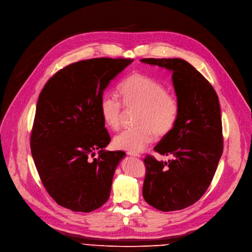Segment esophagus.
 I'll return each mask as SVG.
<instances>
[{
	"label": "esophagus",
	"mask_w": 252,
	"mask_h": 252,
	"mask_svg": "<svg viewBox=\"0 0 252 252\" xmlns=\"http://www.w3.org/2000/svg\"><path fill=\"white\" fill-rule=\"evenodd\" d=\"M127 155L131 156V157H135V158H141L140 154H136V153H131V152H127Z\"/></svg>",
	"instance_id": "obj_1"
}]
</instances>
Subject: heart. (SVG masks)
<instances>
[{
    "instance_id": "1",
    "label": "heart",
    "mask_w": 252,
    "mask_h": 252,
    "mask_svg": "<svg viewBox=\"0 0 252 252\" xmlns=\"http://www.w3.org/2000/svg\"><path fill=\"white\" fill-rule=\"evenodd\" d=\"M123 102L116 96L105 94L99 102L104 124L111 129L121 126L124 105L139 109L135 118L138 126L126 128L114 136L113 146L131 153L144 151L156 138L168 135L175 127L180 105L177 98L168 93L158 81L134 73L126 77L120 86Z\"/></svg>"
}]
</instances>
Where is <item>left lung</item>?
<instances>
[{
    "instance_id": "8db88e82",
    "label": "left lung",
    "mask_w": 252,
    "mask_h": 252,
    "mask_svg": "<svg viewBox=\"0 0 252 252\" xmlns=\"http://www.w3.org/2000/svg\"><path fill=\"white\" fill-rule=\"evenodd\" d=\"M173 72L180 105L174 129L154 151L171 156L168 162L148 155L143 196L148 204L164 212L184 209L208 189L223 152L219 99L213 86L198 70L180 58H145Z\"/></svg>"
}]
</instances>
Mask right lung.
I'll return each instance as SVG.
<instances>
[{
    "instance_id": "add662e5",
    "label": "right lung",
    "mask_w": 252,
    "mask_h": 252,
    "mask_svg": "<svg viewBox=\"0 0 252 252\" xmlns=\"http://www.w3.org/2000/svg\"><path fill=\"white\" fill-rule=\"evenodd\" d=\"M132 61L81 60L56 72L41 91L31 153L44 188L62 207L87 213L109 198L114 171L126 153L103 150L110 136L99 102L108 83Z\"/></svg>"
}]
</instances>
